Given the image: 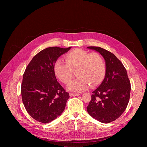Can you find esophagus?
Here are the masks:
<instances>
[{
    "label": "esophagus",
    "mask_w": 147,
    "mask_h": 147,
    "mask_svg": "<svg viewBox=\"0 0 147 147\" xmlns=\"http://www.w3.org/2000/svg\"><path fill=\"white\" fill-rule=\"evenodd\" d=\"M78 95H79V94H78L70 93V96H78Z\"/></svg>",
    "instance_id": "esophagus-1"
}]
</instances>
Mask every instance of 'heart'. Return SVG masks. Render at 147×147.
I'll use <instances>...</instances> for the list:
<instances>
[{"mask_svg": "<svg viewBox=\"0 0 147 147\" xmlns=\"http://www.w3.org/2000/svg\"><path fill=\"white\" fill-rule=\"evenodd\" d=\"M65 61L57 59L53 65L55 76L64 84H68L76 70L77 78L71 81L67 89L80 92L86 90L89 86L93 87L100 84L106 74L107 66L103 57L97 53H89L76 49L67 53Z\"/></svg>", "mask_w": 147, "mask_h": 147, "instance_id": "heart-1", "label": "heart"}]
</instances>
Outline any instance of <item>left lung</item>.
<instances>
[{"label": "left lung", "instance_id": "obj_1", "mask_svg": "<svg viewBox=\"0 0 147 147\" xmlns=\"http://www.w3.org/2000/svg\"><path fill=\"white\" fill-rule=\"evenodd\" d=\"M105 60L107 71L101 84L92 92L87 112L100 122L108 123L119 118L126 109L131 85L126 69L112 53L100 47H88Z\"/></svg>", "mask_w": 147, "mask_h": 147}]
</instances>
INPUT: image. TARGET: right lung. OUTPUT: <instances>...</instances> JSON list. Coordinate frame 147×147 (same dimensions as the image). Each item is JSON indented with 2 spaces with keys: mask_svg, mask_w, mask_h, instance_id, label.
<instances>
[{
  "mask_svg": "<svg viewBox=\"0 0 147 147\" xmlns=\"http://www.w3.org/2000/svg\"><path fill=\"white\" fill-rule=\"evenodd\" d=\"M71 48L53 47L40 51L24 71L21 87L22 100L28 114L39 122L52 121L65 109L69 94L57 82L53 67Z\"/></svg>",
  "mask_w": 147,
  "mask_h": 147,
  "instance_id": "1",
  "label": "right lung"
}]
</instances>
